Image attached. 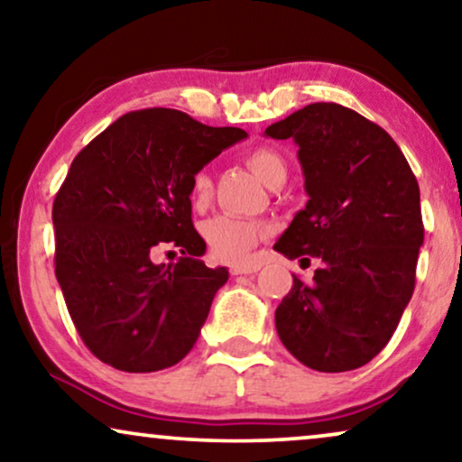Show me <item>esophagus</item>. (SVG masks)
<instances>
[{"mask_svg":"<svg viewBox=\"0 0 462 462\" xmlns=\"http://www.w3.org/2000/svg\"><path fill=\"white\" fill-rule=\"evenodd\" d=\"M258 269H261L258 264H233L229 271H231V275H252V273H256Z\"/></svg>","mask_w":462,"mask_h":462,"instance_id":"1","label":"esophagus"}]
</instances>
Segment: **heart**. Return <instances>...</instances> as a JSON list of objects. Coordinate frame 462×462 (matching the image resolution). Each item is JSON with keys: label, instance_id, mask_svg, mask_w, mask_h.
<instances>
[{"label": "heart", "instance_id": "heart-1", "mask_svg": "<svg viewBox=\"0 0 462 462\" xmlns=\"http://www.w3.org/2000/svg\"><path fill=\"white\" fill-rule=\"evenodd\" d=\"M245 163L261 179L264 185L275 189L283 185L288 176L286 162L277 151L269 147H254L245 153ZM212 179L206 170H201L191 180V199L195 204H204L210 198ZM204 239L210 245L212 254L226 263H245L254 250V245L267 236V226L256 220L237 218L231 214H218L204 223Z\"/></svg>", "mask_w": 462, "mask_h": 462}]
</instances>
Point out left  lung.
I'll use <instances>...</instances> for the list:
<instances>
[{
    "label": "left lung",
    "instance_id": "1",
    "mask_svg": "<svg viewBox=\"0 0 462 462\" xmlns=\"http://www.w3.org/2000/svg\"><path fill=\"white\" fill-rule=\"evenodd\" d=\"M264 134L294 138L309 195L273 248L321 261L311 283L294 275L277 334L309 368L356 370L383 351L412 299L425 239L419 182L393 138L343 105H307Z\"/></svg>",
    "mask_w": 462,
    "mask_h": 462
}]
</instances>
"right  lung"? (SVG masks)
Returning a JSON list of instances; mask_svg holds the SVG:
<instances>
[{
    "instance_id": "1",
    "label": "right lung",
    "mask_w": 462,
    "mask_h": 462,
    "mask_svg": "<svg viewBox=\"0 0 462 462\" xmlns=\"http://www.w3.org/2000/svg\"><path fill=\"white\" fill-rule=\"evenodd\" d=\"M248 134L176 109L130 111L75 155L52 206L54 273L81 340L124 372L179 364L198 340L225 267L208 269L191 180ZM162 247H179L157 265Z\"/></svg>"
}]
</instances>
